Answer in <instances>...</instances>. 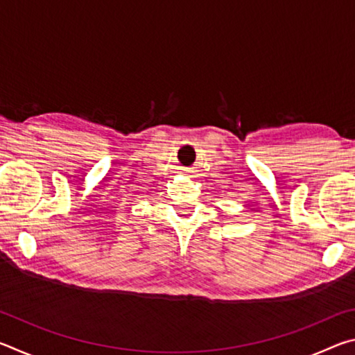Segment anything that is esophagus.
I'll return each instance as SVG.
<instances>
[{"mask_svg":"<svg viewBox=\"0 0 355 355\" xmlns=\"http://www.w3.org/2000/svg\"><path fill=\"white\" fill-rule=\"evenodd\" d=\"M182 171H183V172H184V169H182Z\"/></svg>","mask_w":355,"mask_h":355,"instance_id":"1","label":"esophagus"}]
</instances>
